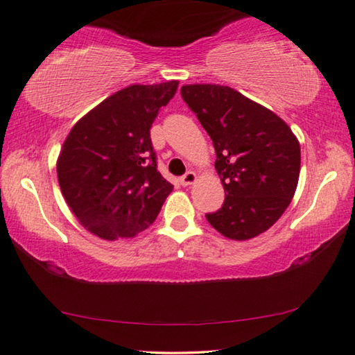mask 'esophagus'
Segmentation results:
<instances>
[{"label":"esophagus","mask_w":355,"mask_h":355,"mask_svg":"<svg viewBox=\"0 0 355 355\" xmlns=\"http://www.w3.org/2000/svg\"><path fill=\"white\" fill-rule=\"evenodd\" d=\"M179 181H181V184L184 185V187H187V185L193 184L196 181V174L193 171H187L181 179H179Z\"/></svg>","instance_id":"esophagus-1"}]
</instances>
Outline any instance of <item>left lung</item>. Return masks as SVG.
Returning a JSON list of instances; mask_svg holds the SVG:
<instances>
[{
    "label": "left lung",
    "instance_id": "1",
    "mask_svg": "<svg viewBox=\"0 0 355 355\" xmlns=\"http://www.w3.org/2000/svg\"><path fill=\"white\" fill-rule=\"evenodd\" d=\"M181 96L211 136L225 190L206 219L230 239H250L284 214L300 176V144L270 109L227 85H184Z\"/></svg>",
    "mask_w": 355,
    "mask_h": 355
}]
</instances>
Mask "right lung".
Wrapping results in <instances>:
<instances>
[{
    "label": "right lung",
    "instance_id": "1",
    "mask_svg": "<svg viewBox=\"0 0 355 355\" xmlns=\"http://www.w3.org/2000/svg\"><path fill=\"white\" fill-rule=\"evenodd\" d=\"M178 83L130 85L71 130L57 162L58 184L80 223L103 239L130 238L159 216L173 184L157 170L150 128Z\"/></svg>",
    "mask_w": 355,
    "mask_h": 355
}]
</instances>
